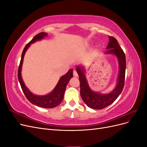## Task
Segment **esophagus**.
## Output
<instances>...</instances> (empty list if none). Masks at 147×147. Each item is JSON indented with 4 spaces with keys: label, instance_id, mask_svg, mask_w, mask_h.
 I'll return each mask as SVG.
<instances>
[{
    "label": "esophagus",
    "instance_id": "34e87169",
    "mask_svg": "<svg viewBox=\"0 0 147 147\" xmlns=\"http://www.w3.org/2000/svg\"><path fill=\"white\" fill-rule=\"evenodd\" d=\"M73 75H74V76L75 77H77L78 76V73H77V72L75 70H74V71H73Z\"/></svg>",
    "mask_w": 147,
    "mask_h": 147
}]
</instances>
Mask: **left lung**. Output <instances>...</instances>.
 <instances>
[{"instance_id": "1", "label": "left lung", "mask_w": 147, "mask_h": 147, "mask_svg": "<svg viewBox=\"0 0 147 147\" xmlns=\"http://www.w3.org/2000/svg\"><path fill=\"white\" fill-rule=\"evenodd\" d=\"M109 40L110 42L107 47L108 50L105 52V54L115 55L119 62V75L117 84L112 92L109 94H102L99 92L92 91L88 85L85 75L84 74L85 69L81 66H77L76 69L79 76L82 99L88 107L93 109H102L112 104L121 94L124 86L126 67L125 55L116 38L109 36Z\"/></svg>"}]
</instances>
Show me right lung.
Returning <instances> with one entry per match:
<instances>
[{"label":"right lung","instance_id":"add662e5","mask_svg":"<svg viewBox=\"0 0 147 147\" xmlns=\"http://www.w3.org/2000/svg\"><path fill=\"white\" fill-rule=\"evenodd\" d=\"M46 36H47V33L46 32L39 33L34 36V38L31 40V41L26 45L23 53H22L21 59L20 61L18 70V80L20 82L22 90H23L26 98L30 102H31L32 104L40 107L51 109L59 105L62 100H63L66 86L67 85L70 78L73 77V69L69 70L67 73L65 74L64 76H62L53 91L50 92V94L45 96H37L32 94L28 90V88L26 86L23 79H22L21 74L24 56L26 51H27L28 48L30 47V44L40 40H42Z\"/></svg>","mask_w":147,"mask_h":147}]
</instances>
